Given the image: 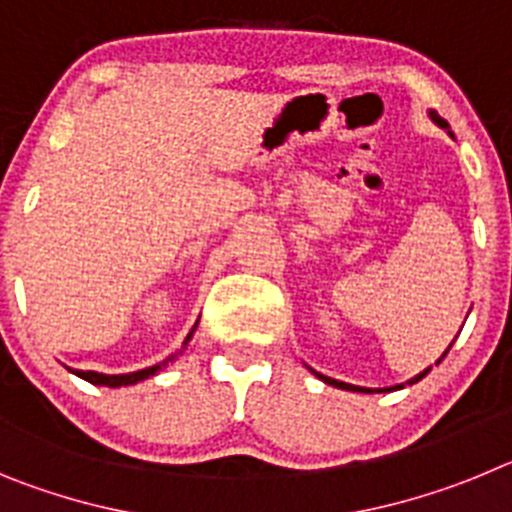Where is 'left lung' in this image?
I'll return each instance as SVG.
<instances>
[{"mask_svg":"<svg viewBox=\"0 0 512 512\" xmlns=\"http://www.w3.org/2000/svg\"><path fill=\"white\" fill-rule=\"evenodd\" d=\"M428 115H431V120L436 122L438 128L449 130V122L443 120V117L438 115V112H433V110H431V112H428ZM449 348H451V346H449ZM449 348H446V351H443V356L449 354ZM443 356H441V359L436 361V364H441V361H443ZM310 372L315 374V377H318V379H323L325 384H330V387H338V390H348V392H366V395H369V392H392V390H400V387H402V384H395V387H387V390H369V387H356V384H346V382H338V379H333V377H325V374L315 372V369H310ZM428 372H431V366H428V369H425V372L415 374L413 379H408V384H415V382H420V379H423L425 374H428Z\"/></svg>","mask_w":512,"mask_h":512,"instance_id":"8db88e82","label":"left lung"}]
</instances>
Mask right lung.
I'll return each instance as SVG.
<instances>
[{
    "mask_svg": "<svg viewBox=\"0 0 512 512\" xmlns=\"http://www.w3.org/2000/svg\"><path fill=\"white\" fill-rule=\"evenodd\" d=\"M197 323H200V320H197ZM197 323H194V328H197ZM194 328L189 330V336H187V341H184V346H187L189 338H192ZM169 361H174V356H169V359H166L164 364L148 366V369H138V372H130V374H99V372H81V369H76V372H74V369H71V372H74L76 377L87 379L89 384H99V387H128V384H138V382H143V379L153 377V374H156L158 369H161V366L169 364Z\"/></svg>",
    "mask_w": 512,
    "mask_h": 512,
    "instance_id": "1",
    "label": "right lung"
}]
</instances>
